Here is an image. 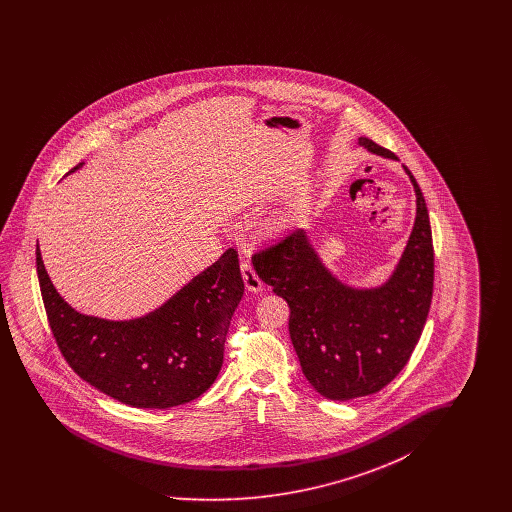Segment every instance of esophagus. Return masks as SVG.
I'll use <instances>...</instances> for the list:
<instances>
[{"instance_id": "obj_1", "label": "esophagus", "mask_w": 512, "mask_h": 512, "mask_svg": "<svg viewBox=\"0 0 512 512\" xmlns=\"http://www.w3.org/2000/svg\"><path fill=\"white\" fill-rule=\"evenodd\" d=\"M242 276H244L247 292H261L263 290V282H261L259 274L253 270V267L247 261L242 263Z\"/></svg>"}]
</instances>
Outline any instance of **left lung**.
<instances>
[{
	"instance_id": "obj_1",
	"label": "left lung",
	"mask_w": 512,
	"mask_h": 512,
	"mask_svg": "<svg viewBox=\"0 0 512 512\" xmlns=\"http://www.w3.org/2000/svg\"><path fill=\"white\" fill-rule=\"evenodd\" d=\"M370 153L397 157L359 138ZM416 219L390 278L376 288H353L322 263L305 230L253 255L259 278L290 305V338L301 370L332 401L382 390L411 359L434 292V247L424 195L413 174Z\"/></svg>"
}]
</instances>
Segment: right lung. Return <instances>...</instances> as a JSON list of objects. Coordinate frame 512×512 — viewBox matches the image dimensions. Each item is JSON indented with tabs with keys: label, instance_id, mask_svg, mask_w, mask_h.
<instances>
[{
	"label": "right lung",
	"instance_id": "obj_1",
	"mask_svg": "<svg viewBox=\"0 0 512 512\" xmlns=\"http://www.w3.org/2000/svg\"><path fill=\"white\" fill-rule=\"evenodd\" d=\"M36 270L65 361L101 393L138 409H169L194 401L217 380L230 320L244 295L236 249H226L161 307L132 320L74 311L53 288L40 247Z\"/></svg>",
	"mask_w": 512,
	"mask_h": 512
}]
</instances>
